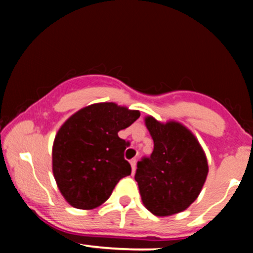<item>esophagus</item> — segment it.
<instances>
[{
    "label": "esophagus",
    "mask_w": 253,
    "mask_h": 253,
    "mask_svg": "<svg viewBox=\"0 0 253 253\" xmlns=\"http://www.w3.org/2000/svg\"><path fill=\"white\" fill-rule=\"evenodd\" d=\"M129 163H130V167H132V173H134V172H135V168H136V161H135V158L130 159Z\"/></svg>",
    "instance_id": "obj_1"
}]
</instances>
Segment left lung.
<instances>
[{"label": "left lung", "mask_w": 253, "mask_h": 253, "mask_svg": "<svg viewBox=\"0 0 253 253\" xmlns=\"http://www.w3.org/2000/svg\"><path fill=\"white\" fill-rule=\"evenodd\" d=\"M145 126L153 151L138 162L134 178L141 201L157 216L181 213L201 193L208 175L207 157L194 133L178 121L161 123L147 115Z\"/></svg>", "instance_id": "8db88e82"}]
</instances>
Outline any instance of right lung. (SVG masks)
<instances>
[{"label":"right lung","mask_w":253,"mask_h":253,"mask_svg":"<svg viewBox=\"0 0 253 253\" xmlns=\"http://www.w3.org/2000/svg\"><path fill=\"white\" fill-rule=\"evenodd\" d=\"M139 117V110L101 102L80 109L60 126L52 146V171L69 205L94 210L108 200L121 178L130 175L124 158L128 143L118 132Z\"/></svg>","instance_id":"1"}]
</instances>
